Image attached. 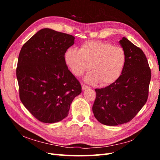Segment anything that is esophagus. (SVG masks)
<instances>
[{"instance_id":"34e87169","label":"esophagus","mask_w":160,"mask_h":160,"mask_svg":"<svg viewBox=\"0 0 160 160\" xmlns=\"http://www.w3.org/2000/svg\"><path fill=\"white\" fill-rule=\"evenodd\" d=\"M89 88H90V87L86 85H82V89H83V90H85L86 89H89Z\"/></svg>"}]
</instances>
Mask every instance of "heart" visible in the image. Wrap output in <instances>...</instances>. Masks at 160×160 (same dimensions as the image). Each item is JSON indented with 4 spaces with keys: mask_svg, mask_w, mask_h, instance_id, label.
<instances>
[{
    "mask_svg": "<svg viewBox=\"0 0 160 160\" xmlns=\"http://www.w3.org/2000/svg\"><path fill=\"white\" fill-rule=\"evenodd\" d=\"M126 53L122 47L113 46L109 42L88 41L82 43L80 49L69 48L65 61L72 73L82 76L91 68L93 71L85 77L89 83L109 85L120 75L126 62Z\"/></svg>",
    "mask_w": 160,
    "mask_h": 160,
    "instance_id": "heart-1",
    "label": "heart"
}]
</instances>
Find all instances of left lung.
Wrapping results in <instances>:
<instances>
[{
	"mask_svg": "<svg viewBox=\"0 0 160 160\" xmlns=\"http://www.w3.org/2000/svg\"><path fill=\"white\" fill-rule=\"evenodd\" d=\"M119 43L127 57L122 75L106 88L95 89L96 98L92 109L97 120L106 125L130 122L148 98L151 69L146 55L125 37Z\"/></svg>",
	"mask_w": 160,
	"mask_h": 160,
	"instance_id": "obj_1",
	"label": "left lung"
}]
</instances>
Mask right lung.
Here are the masks:
<instances>
[{
    "label": "right lung",
    "mask_w": 160,
    "mask_h": 160,
    "mask_svg": "<svg viewBox=\"0 0 160 160\" xmlns=\"http://www.w3.org/2000/svg\"><path fill=\"white\" fill-rule=\"evenodd\" d=\"M75 37L42 28L21 48L17 67L19 97L28 111L41 122H60L81 93L79 81L69 70L65 53Z\"/></svg>",
    "instance_id": "obj_1"
}]
</instances>
